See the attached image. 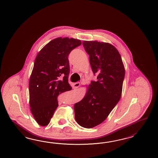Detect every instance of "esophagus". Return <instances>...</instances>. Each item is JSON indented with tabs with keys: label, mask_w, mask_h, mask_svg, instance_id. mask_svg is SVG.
<instances>
[{
	"label": "esophagus",
	"mask_w": 158,
	"mask_h": 158,
	"mask_svg": "<svg viewBox=\"0 0 158 158\" xmlns=\"http://www.w3.org/2000/svg\"><path fill=\"white\" fill-rule=\"evenodd\" d=\"M81 84V82H77L73 84V88H78Z\"/></svg>",
	"instance_id": "1"
}]
</instances>
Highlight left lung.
<instances>
[{
	"mask_svg": "<svg viewBox=\"0 0 158 158\" xmlns=\"http://www.w3.org/2000/svg\"><path fill=\"white\" fill-rule=\"evenodd\" d=\"M97 81L87 87L82 99L75 104L76 122L83 127H94L108 117L120 99L125 69L120 54L114 45L97 41H83Z\"/></svg>",
	"mask_w": 158,
	"mask_h": 158,
	"instance_id": "obj_1",
	"label": "left lung"
}]
</instances>
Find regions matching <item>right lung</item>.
<instances>
[{
    "instance_id": "1",
    "label": "right lung",
    "mask_w": 158,
    "mask_h": 158,
    "mask_svg": "<svg viewBox=\"0 0 158 158\" xmlns=\"http://www.w3.org/2000/svg\"><path fill=\"white\" fill-rule=\"evenodd\" d=\"M81 44L78 39L56 38L38 53L30 78L29 94L31 111L40 126L49 124L58 106V96L72 89L68 82V56Z\"/></svg>"
}]
</instances>
